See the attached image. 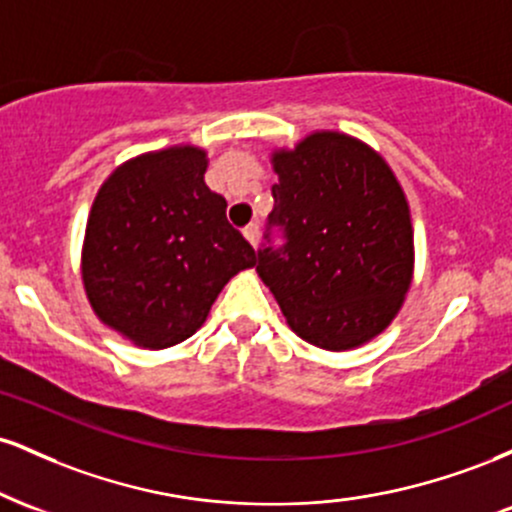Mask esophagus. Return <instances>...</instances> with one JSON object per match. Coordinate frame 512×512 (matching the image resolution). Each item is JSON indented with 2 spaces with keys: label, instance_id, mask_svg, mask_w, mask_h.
Returning <instances> with one entry per match:
<instances>
[{
  "label": "esophagus",
  "instance_id": "obj_1",
  "mask_svg": "<svg viewBox=\"0 0 512 512\" xmlns=\"http://www.w3.org/2000/svg\"><path fill=\"white\" fill-rule=\"evenodd\" d=\"M243 236L248 238L252 248H257V243H260V226H257V223H250V226L243 228Z\"/></svg>",
  "mask_w": 512,
  "mask_h": 512
}]
</instances>
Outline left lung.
Returning <instances> with one entry per match:
<instances>
[{
	"mask_svg": "<svg viewBox=\"0 0 512 512\" xmlns=\"http://www.w3.org/2000/svg\"><path fill=\"white\" fill-rule=\"evenodd\" d=\"M272 226L284 245L257 250V274L298 337L346 351L380 334L402 308L414 272V231L383 156L339 132L276 151Z\"/></svg>",
	"mask_w": 512,
	"mask_h": 512,
	"instance_id": "left-lung-1",
	"label": "left lung"
}]
</instances>
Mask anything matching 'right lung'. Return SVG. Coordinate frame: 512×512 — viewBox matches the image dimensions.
<instances>
[{
	"label": "right lung",
	"mask_w": 512,
	"mask_h": 512,
	"mask_svg": "<svg viewBox=\"0 0 512 512\" xmlns=\"http://www.w3.org/2000/svg\"><path fill=\"white\" fill-rule=\"evenodd\" d=\"M197 146L144 154L103 182L86 223L81 276L91 308L146 349L185 342L257 252L204 182Z\"/></svg>",
	"instance_id": "1"
}]
</instances>
